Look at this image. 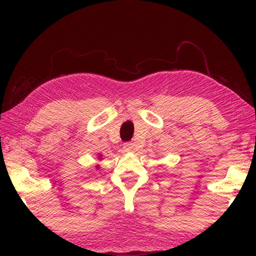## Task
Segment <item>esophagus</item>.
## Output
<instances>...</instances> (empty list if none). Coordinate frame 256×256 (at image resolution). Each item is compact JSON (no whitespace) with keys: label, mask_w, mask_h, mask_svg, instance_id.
<instances>
[{"label":"esophagus","mask_w":256,"mask_h":256,"mask_svg":"<svg viewBox=\"0 0 256 256\" xmlns=\"http://www.w3.org/2000/svg\"><path fill=\"white\" fill-rule=\"evenodd\" d=\"M124 148L126 152H134L135 144H134V143H132V142H127V143H124Z\"/></svg>","instance_id":"obj_1"}]
</instances>
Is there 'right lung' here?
<instances>
[{
    "label": "right lung",
    "instance_id": "obj_1",
    "mask_svg": "<svg viewBox=\"0 0 256 256\" xmlns=\"http://www.w3.org/2000/svg\"><path fill=\"white\" fill-rule=\"evenodd\" d=\"M96 168H98V166H96Z\"/></svg>",
    "mask_w": 256,
    "mask_h": 256
}]
</instances>
